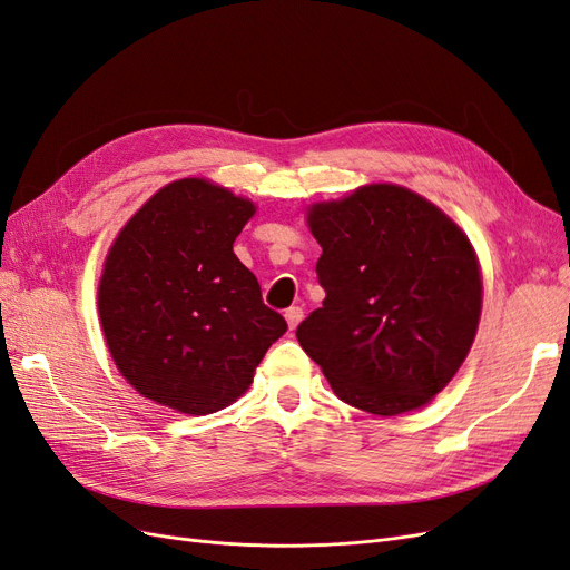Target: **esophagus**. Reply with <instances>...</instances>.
<instances>
[{
    "label": "esophagus",
    "instance_id": "obj_1",
    "mask_svg": "<svg viewBox=\"0 0 570 570\" xmlns=\"http://www.w3.org/2000/svg\"><path fill=\"white\" fill-rule=\"evenodd\" d=\"M304 318V312L299 306H289L287 312H285V321H287V325H289V331H295V327L299 325V321Z\"/></svg>",
    "mask_w": 570,
    "mask_h": 570
}]
</instances>
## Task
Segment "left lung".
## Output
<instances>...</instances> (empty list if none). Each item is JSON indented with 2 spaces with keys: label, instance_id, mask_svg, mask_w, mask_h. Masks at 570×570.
Segmentation results:
<instances>
[{
  "label": "left lung",
  "instance_id": "8db88e82",
  "mask_svg": "<svg viewBox=\"0 0 570 570\" xmlns=\"http://www.w3.org/2000/svg\"><path fill=\"white\" fill-rule=\"evenodd\" d=\"M323 306L297 327L342 402L375 416L428 404L469 354L480 318L475 252L438 206L366 185L308 212Z\"/></svg>",
  "mask_w": 570,
  "mask_h": 570
}]
</instances>
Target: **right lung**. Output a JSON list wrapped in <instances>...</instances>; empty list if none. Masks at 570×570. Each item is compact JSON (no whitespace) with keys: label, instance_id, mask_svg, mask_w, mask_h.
Masks as SVG:
<instances>
[{"label":"right lung","instance_id":"1","mask_svg":"<svg viewBox=\"0 0 570 570\" xmlns=\"http://www.w3.org/2000/svg\"><path fill=\"white\" fill-rule=\"evenodd\" d=\"M254 204L183 178L118 233L99 281V318L126 381L180 413L220 411L243 394L285 318L233 252Z\"/></svg>","mask_w":570,"mask_h":570}]
</instances>
